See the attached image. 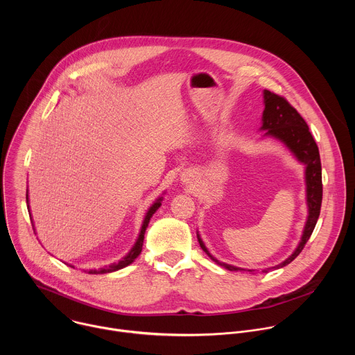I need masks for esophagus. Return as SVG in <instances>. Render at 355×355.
I'll return each instance as SVG.
<instances>
[{"label":"esophagus","mask_w":355,"mask_h":355,"mask_svg":"<svg viewBox=\"0 0 355 355\" xmlns=\"http://www.w3.org/2000/svg\"><path fill=\"white\" fill-rule=\"evenodd\" d=\"M193 175L191 174V173H184L182 175H181V181L182 182H185V184H192L193 182Z\"/></svg>","instance_id":"esophagus-1"}]
</instances>
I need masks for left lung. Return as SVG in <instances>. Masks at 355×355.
Here are the masks:
<instances>
[{
    "mask_svg": "<svg viewBox=\"0 0 355 355\" xmlns=\"http://www.w3.org/2000/svg\"><path fill=\"white\" fill-rule=\"evenodd\" d=\"M264 96V111H263V125L260 130H263V137H271L281 141L293 157L305 166V182H306V205H308V219L303 227V233L300 241L292 254L282 261L281 264L263 270L261 272H268L270 270H277L292 263L299 252L305 247L306 241L313 233V229L318 223L322 207V196H323V185H322V164L318 144L309 132V128L297 111L291 107L288 101L268 89L263 91ZM200 248L204 250L208 257L215 261L218 266L229 270V271H248L254 272L256 270H243L226 263L219 261L208 251L207 245L202 241L200 236L196 233Z\"/></svg>",
    "mask_w": 355,
    "mask_h": 355,
    "instance_id": "1",
    "label": "left lung"
}]
</instances>
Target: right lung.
Returning <instances> with one entry per match:
<instances>
[{
    "mask_svg": "<svg viewBox=\"0 0 355 355\" xmlns=\"http://www.w3.org/2000/svg\"><path fill=\"white\" fill-rule=\"evenodd\" d=\"M162 200H163V196H159V198L153 202V204H151V207L147 209L146 216H144L143 223H141V227H140V233H139V236H137V239H136V243L133 244V247L130 248V251L128 252V254H126L122 260H119L118 263L111 264L110 267H104V268H99V270H88V271H85V272H88V274H107V272H114V271L122 270V268L128 267L129 264H132V263L137 259V256L140 254V252H141V247H143V240H144L146 229H147V226H148V222H150L151 216H153V215L156 214V211L162 207ZM26 204H28V209H29V212H31L28 191H26ZM29 216L32 218V215H29ZM67 266H70V267L74 268V266H71V264H67Z\"/></svg>",
    "mask_w": 355,
    "mask_h": 355,
    "instance_id": "1",
    "label": "right lung"
}]
</instances>
